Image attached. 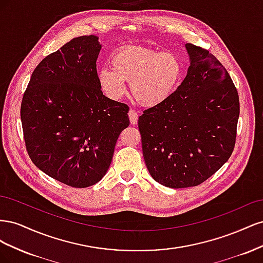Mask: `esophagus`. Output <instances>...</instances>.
<instances>
[{"label":"esophagus","instance_id":"esophagus-1","mask_svg":"<svg viewBox=\"0 0 263 263\" xmlns=\"http://www.w3.org/2000/svg\"><path fill=\"white\" fill-rule=\"evenodd\" d=\"M128 116H129V121L132 125H136L138 123V114L135 109H129L128 112Z\"/></svg>","mask_w":263,"mask_h":263}]
</instances>
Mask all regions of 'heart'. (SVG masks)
<instances>
[{
  "label": "heart",
  "mask_w": 263,
  "mask_h": 263,
  "mask_svg": "<svg viewBox=\"0 0 263 263\" xmlns=\"http://www.w3.org/2000/svg\"><path fill=\"white\" fill-rule=\"evenodd\" d=\"M112 69L98 72L102 91L109 99H121L126 92L124 82L140 105L155 107L168 101L176 92L183 74V63L177 53L158 51L144 46H126L110 58Z\"/></svg>",
  "instance_id": "heart-1"
}]
</instances>
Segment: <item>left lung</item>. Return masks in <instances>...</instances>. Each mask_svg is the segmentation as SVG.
I'll return each mask as SVG.
<instances>
[{
    "instance_id": "1",
    "label": "left lung",
    "mask_w": 263,
    "mask_h": 263,
    "mask_svg": "<svg viewBox=\"0 0 263 263\" xmlns=\"http://www.w3.org/2000/svg\"><path fill=\"white\" fill-rule=\"evenodd\" d=\"M190 67L172 97L138 118L150 176L171 189L196 186L219 170L235 147L239 98L210 51L186 44Z\"/></svg>"
}]
</instances>
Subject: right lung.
Instances as JSON below:
<instances>
[{
    "instance_id": "add662e5",
    "label": "right lung",
    "mask_w": 263,
    "mask_h": 263,
    "mask_svg": "<svg viewBox=\"0 0 263 263\" xmlns=\"http://www.w3.org/2000/svg\"><path fill=\"white\" fill-rule=\"evenodd\" d=\"M99 37L71 39L35 68L21 119L31 161L72 187L94 185L112 162L128 106L103 95L98 80Z\"/></svg>"
}]
</instances>
